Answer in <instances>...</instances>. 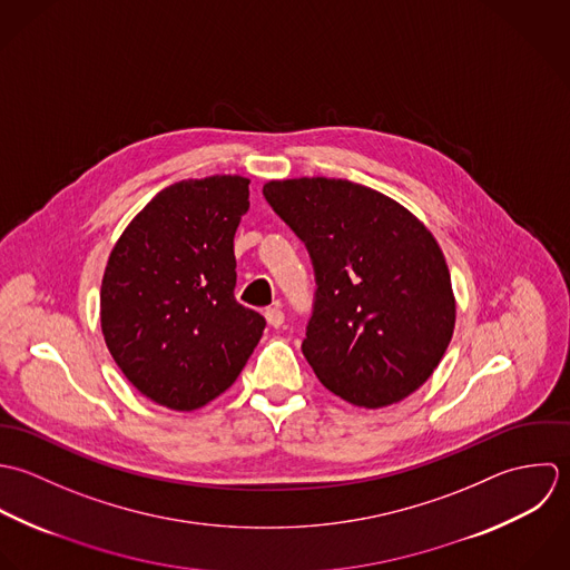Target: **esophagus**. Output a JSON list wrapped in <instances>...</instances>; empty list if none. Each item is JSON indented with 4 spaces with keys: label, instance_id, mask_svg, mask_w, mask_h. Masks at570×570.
Wrapping results in <instances>:
<instances>
[{
    "label": "esophagus",
    "instance_id": "esophagus-1",
    "mask_svg": "<svg viewBox=\"0 0 570 570\" xmlns=\"http://www.w3.org/2000/svg\"><path fill=\"white\" fill-rule=\"evenodd\" d=\"M264 317H266L268 326H273V328H282V324H284V313H282L279 306L266 308V311H264Z\"/></svg>",
    "mask_w": 570,
    "mask_h": 570
}]
</instances>
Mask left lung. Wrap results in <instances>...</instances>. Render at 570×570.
<instances>
[{
  "label": "left lung",
  "mask_w": 570,
  "mask_h": 570,
  "mask_svg": "<svg viewBox=\"0 0 570 570\" xmlns=\"http://www.w3.org/2000/svg\"><path fill=\"white\" fill-rule=\"evenodd\" d=\"M262 194L313 262L302 352L317 379L367 410L416 392L454 335L452 277L434 235L392 198L350 180H271Z\"/></svg>",
  "instance_id": "8db88e82"
}]
</instances>
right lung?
Instances as JSON below:
<instances>
[{
	"instance_id": "1",
	"label": "right lung",
	"mask_w": 570,
	"mask_h": 570,
	"mask_svg": "<svg viewBox=\"0 0 570 570\" xmlns=\"http://www.w3.org/2000/svg\"><path fill=\"white\" fill-rule=\"evenodd\" d=\"M246 212L242 176L183 180L156 194L110 253L104 337L158 405L191 412L220 396L264 333V317L233 295V237Z\"/></svg>"
}]
</instances>
